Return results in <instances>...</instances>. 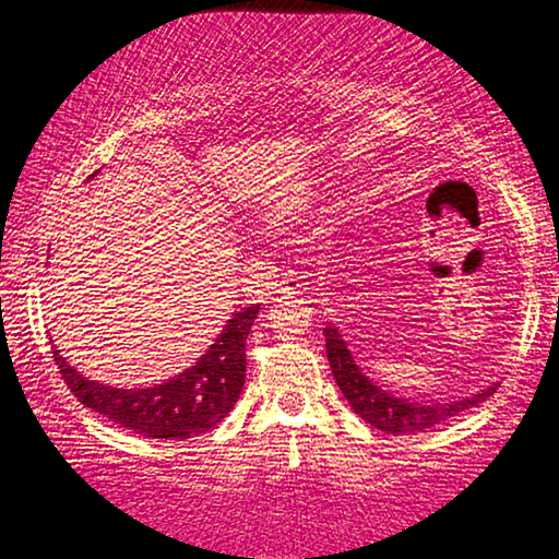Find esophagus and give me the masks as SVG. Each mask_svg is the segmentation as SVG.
Returning <instances> with one entry per match:
<instances>
[{
	"label": "esophagus",
	"instance_id": "34e87169",
	"mask_svg": "<svg viewBox=\"0 0 559 559\" xmlns=\"http://www.w3.org/2000/svg\"><path fill=\"white\" fill-rule=\"evenodd\" d=\"M301 288H304V281L301 276H296V273H283L281 281L276 283V294H283V296L301 294Z\"/></svg>",
	"mask_w": 559,
	"mask_h": 559
}]
</instances>
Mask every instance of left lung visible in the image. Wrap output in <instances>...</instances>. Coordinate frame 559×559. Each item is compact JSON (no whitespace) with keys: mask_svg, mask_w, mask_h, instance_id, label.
Wrapping results in <instances>:
<instances>
[{"mask_svg":"<svg viewBox=\"0 0 559 559\" xmlns=\"http://www.w3.org/2000/svg\"><path fill=\"white\" fill-rule=\"evenodd\" d=\"M326 357L332 365L334 380L340 384L342 395L347 397L352 411H355L361 420H367L369 426L382 430V433H423V430L438 426L461 415L468 407H476L484 403L486 397L497 392L499 384L491 382L489 388L471 397L459 400H430V403H418V400L397 397L392 392L382 390L380 384H374L369 377L361 372V367L352 357L347 349V342L340 334V326L326 324Z\"/></svg>","mask_w":559,"mask_h":559,"instance_id":"8db88e82","label":"left lung"}]
</instances>
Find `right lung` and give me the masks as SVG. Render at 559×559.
<instances>
[{"label":"right lung","instance_id":"obj_1","mask_svg":"<svg viewBox=\"0 0 559 559\" xmlns=\"http://www.w3.org/2000/svg\"><path fill=\"white\" fill-rule=\"evenodd\" d=\"M261 306H246L223 326L215 344L171 380L154 388L121 390L88 380L52 352L73 395L114 426L162 440H187L207 433L227 418L246 384V340Z\"/></svg>","mask_w":559,"mask_h":559}]
</instances>
